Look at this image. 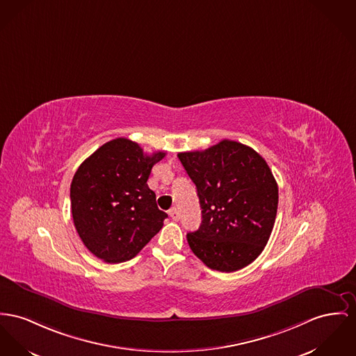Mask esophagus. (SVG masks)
<instances>
[{
    "instance_id": "obj_1",
    "label": "esophagus",
    "mask_w": 356,
    "mask_h": 356,
    "mask_svg": "<svg viewBox=\"0 0 356 356\" xmlns=\"http://www.w3.org/2000/svg\"><path fill=\"white\" fill-rule=\"evenodd\" d=\"M168 214H170V217H171L174 221H178V220H179V211H178V208H171V209L168 211Z\"/></svg>"
}]
</instances>
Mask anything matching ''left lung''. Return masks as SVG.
Masks as SVG:
<instances>
[{"label": "left lung", "mask_w": 356, "mask_h": 356, "mask_svg": "<svg viewBox=\"0 0 356 356\" xmlns=\"http://www.w3.org/2000/svg\"><path fill=\"white\" fill-rule=\"evenodd\" d=\"M178 158L202 209L200 228L188 234L194 255L221 273L252 263L268 241L278 208V185L266 161L251 147L227 139Z\"/></svg>", "instance_id": "obj_1"}]
</instances>
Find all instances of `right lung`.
Returning <instances> with one entry per match:
<instances>
[{
	"label": "right lung",
	"instance_id": "obj_1",
	"mask_svg": "<svg viewBox=\"0 0 356 356\" xmlns=\"http://www.w3.org/2000/svg\"><path fill=\"white\" fill-rule=\"evenodd\" d=\"M165 152H143L138 143L118 138L101 145L78 167L70 186L72 220L86 248L106 263L136 257L163 227L147 181Z\"/></svg>",
	"mask_w": 356,
	"mask_h": 356
}]
</instances>
